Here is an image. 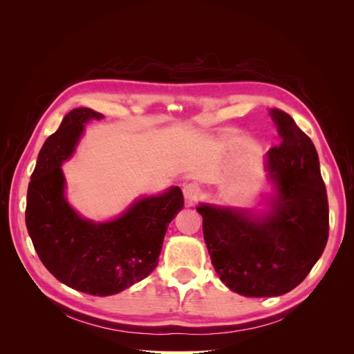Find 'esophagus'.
<instances>
[{
  "label": "esophagus",
  "instance_id": "1",
  "mask_svg": "<svg viewBox=\"0 0 354 354\" xmlns=\"http://www.w3.org/2000/svg\"><path fill=\"white\" fill-rule=\"evenodd\" d=\"M199 194L201 190L194 183H187L185 187H183V195H185V199L189 202V203H194L198 198H199Z\"/></svg>",
  "mask_w": 354,
  "mask_h": 354
}]
</instances>
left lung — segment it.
Returning a JSON list of instances; mask_svg holds the SVG:
<instances>
[{
    "label": "left lung",
    "mask_w": 354,
    "mask_h": 354,
    "mask_svg": "<svg viewBox=\"0 0 354 354\" xmlns=\"http://www.w3.org/2000/svg\"><path fill=\"white\" fill-rule=\"evenodd\" d=\"M282 137L267 153L276 186L272 211L199 205L202 230L221 282L243 297H277L301 283L322 255L329 234L328 195L310 137L281 109L270 112Z\"/></svg>",
    "instance_id": "8db88e82"
}]
</instances>
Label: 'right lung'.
<instances>
[{
	"label": "right lung",
	"mask_w": 354,
	"mask_h": 354,
	"mask_svg": "<svg viewBox=\"0 0 354 354\" xmlns=\"http://www.w3.org/2000/svg\"><path fill=\"white\" fill-rule=\"evenodd\" d=\"M88 108L71 111L42 145L26 199V227L39 260L57 281L90 295H113L158 266L164 236L183 207L180 187L137 201L109 223L81 218L63 195L62 162L75 151L84 124L102 120Z\"/></svg>",
	"instance_id": "add662e5"
}]
</instances>
